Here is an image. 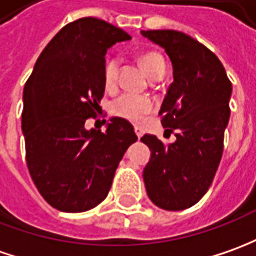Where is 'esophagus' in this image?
Returning a JSON list of instances; mask_svg holds the SVG:
<instances>
[{
  "label": "esophagus",
  "instance_id": "obj_1",
  "mask_svg": "<svg viewBox=\"0 0 256 256\" xmlns=\"http://www.w3.org/2000/svg\"><path fill=\"white\" fill-rule=\"evenodd\" d=\"M134 133H136V136H137V137L140 138V137L142 136V130L140 128H134Z\"/></svg>",
  "mask_w": 256,
  "mask_h": 256
}]
</instances>
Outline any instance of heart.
I'll use <instances>...</instances> for the list:
<instances>
[{
    "instance_id": "1",
    "label": "heart",
    "mask_w": 256,
    "mask_h": 256,
    "mask_svg": "<svg viewBox=\"0 0 256 256\" xmlns=\"http://www.w3.org/2000/svg\"><path fill=\"white\" fill-rule=\"evenodd\" d=\"M140 64L147 72V76L152 80H160L164 77L165 60L162 56L157 52H147L140 57ZM120 62L119 58H110L106 62L104 70V81L108 88H112L118 82ZM154 109V104L150 98L146 96H136L132 94H123L112 102V112L119 118L126 120L138 123L144 119L146 114H148Z\"/></svg>"
}]
</instances>
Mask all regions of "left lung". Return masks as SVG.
Segmentation results:
<instances>
[{"instance_id": "8db88e82", "label": "left lung", "mask_w": 256, "mask_h": 256, "mask_svg": "<svg viewBox=\"0 0 256 256\" xmlns=\"http://www.w3.org/2000/svg\"><path fill=\"white\" fill-rule=\"evenodd\" d=\"M164 48L172 62L170 85L160 116L165 132L176 140L166 144L144 134L151 157L142 171L150 200L164 210L192 208L208 192L223 154L224 130L230 119L232 86L217 56L178 30H142Z\"/></svg>"}]
</instances>
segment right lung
I'll list each match as a JSON object with an SVG mask.
<instances>
[{
	"mask_svg": "<svg viewBox=\"0 0 256 256\" xmlns=\"http://www.w3.org/2000/svg\"><path fill=\"white\" fill-rule=\"evenodd\" d=\"M130 39L102 19H77L48 42L26 81V164L43 199L60 212L98 206L128 146L137 142L133 126L122 118H112L104 133L85 128L105 92L108 48Z\"/></svg>",
	"mask_w": 256,
	"mask_h": 256,
	"instance_id": "add662e5",
	"label": "right lung"
}]
</instances>
